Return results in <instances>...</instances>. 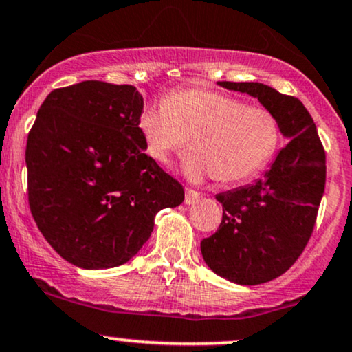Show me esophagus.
Here are the masks:
<instances>
[{
  "mask_svg": "<svg viewBox=\"0 0 352 352\" xmlns=\"http://www.w3.org/2000/svg\"><path fill=\"white\" fill-rule=\"evenodd\" d=\"M198 200H200V193L195 192L192 188L185 190V203H187V205H193V203Z\"/></svg>",
  "mask_w": 352,
  "mask_h": 352,
  "instance_id": "34e87169",
  "label": "esophagus"
}]
</instances>
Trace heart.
<instances>
[{
    "mask_svg": "<svg viewBox=\"0 0 352 352\" xmlns=\"http://www.w3.org/2000/svg\"><path fill=\"white\" fill-rule=\"evenodd\" d=\"M139 133L147 154L162 164L192 139L193 154L182 165L185 175L195 182L213 175L226 184L257 175L280 141V126L269 109L201 88L175 91L147 107Z\"/></svg>",
    "mask_w": 352,
    "mask_h": 352,
    "instance_id": "b5f03b06",
    "label": "heart"
}]
</instances>
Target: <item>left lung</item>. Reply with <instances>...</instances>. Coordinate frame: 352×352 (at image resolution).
Returning <instances> with one entry per match:
<instances>
[{"instance_id": "1", "label": "left lung", "mask_w": 352, "mask_h": 352, "mask_svg": "<svg viewBox=\"0 0 352 352\" xmlns=\"http://www.w3.org/2000/svg\"><path fill=\"white\" fill-rule=\"evenodd\" d=\"M218 83L259 100L289 139L262 179L217 195L221 224L201 241L203 259L214 274L239 285H257L287 272L311 238L324 192L326 155L298 98L257 82Z\"/></svg>"}]
</instances>
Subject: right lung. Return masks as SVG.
Here are the masks:
<instances>
[{
  "label": "right lung",
  "instance_id": "right-lung-1",
  "mask_svg": "<svg viewBox=\"0 0 352 352\" xmlns=\"http://www.w3.org/2000/svg\"><path fill=\"white\" fill-rule=\"evenodd\" d=\"M142 95L98 80L50 91L28 135V197L37 228L65 261L109 269L138 254L184 187L146 154Z\"/></svg>",
  "mask_w": 352,
  "mask_h": 352
}]
</instances>
